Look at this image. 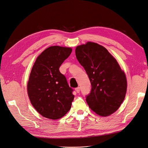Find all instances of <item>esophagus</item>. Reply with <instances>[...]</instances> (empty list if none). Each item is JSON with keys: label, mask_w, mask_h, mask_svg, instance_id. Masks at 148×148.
I'll use <instances>...</instances> for the list:
<instances>
[{"label": "esophagus", "mask_w": 148, "mask_h": 148, "mask_svg": "<svg viewBox=\"0 0 148 148\" xmlns=\"http://www.w3.org/2000/svg\"><path fill=\"white\" fill-rule=\"evenodd\" d=\"M75 91H77V93H79V91H80V88H79V87L75 89Z\"/></svg>", "instance_id": "esophagus-1"}]
</instances>
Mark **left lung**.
<instances>
[{
	"instance_id": "left-lung-1",
	"label": "left lung",
	"mask_w": 148,
	"mask_h": 148,
	"mask_svg": "<svg viewBox=\"0 0 148 148\" xmlns=\"http://www.w3.org/2000/svg\"><path fill=\"white\" fill-rule=\"evenodd\" d=\"M75 54L91 82V91L86 98L89 107L101 116L113 114L126 95L124 71L108 51L97 43L88 42L77 46Z\"/></svg>"
}]
</instances>
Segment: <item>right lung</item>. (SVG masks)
I'll use <instances>...</instances> for the list:
<instances>
[{
	"instance_id": "add662e5",
	"label": "right lung",
	"mask_w": 148,
	"mask_h": 148,
	"mask_svg": "<svg viewBox=\"0 0 148 148\" xmlns=\"http://www.w3.org/2000/svg\"><path fill=\"white\" fill-rule=\"evenodd\" d=\"M71 51L70 47H49L38 57L31 70L28 96L34 109L46 118L60 119L71 108L73 90L59 68Z\"/></svg>"
}]
</instances>
